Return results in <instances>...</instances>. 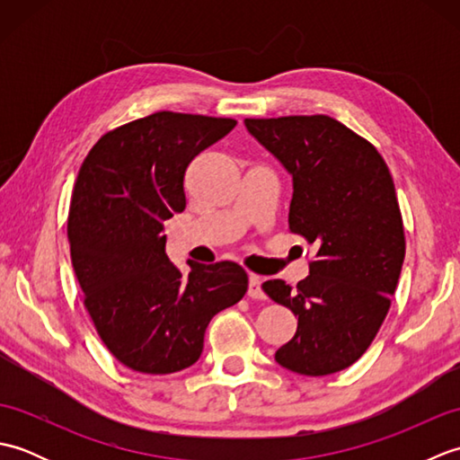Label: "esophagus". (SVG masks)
I'll return each instance as SVG.
<instances>
[{
  "label": "esophagus",
  "instance_id": "obj_1",
  "mask_svg": "<svg viewBox=\"0 0 460 460\" xmlns=\"http://www.w3.org/2000/svg\"><path fill=\"white\" fill-rule=\"evenodd\" d=\"M262 280H261V277H257V275H251L249 277V290H247V295L251 296V298H265V290H262Z\"/></svg>",
  "mask_w": 460,
  "mask_h": 460
}]
</instances>
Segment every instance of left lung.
Listing matches in <instances>:
<instances>
[{
    "label": "left lung",
    "instance_id": "1",
    "mask_svg": "<svg viewBox=\"0 0 460 460\" xmlns=\"http://www.w3.org/2000/svg\"><path fill=\"white\" fill-rule=\"evenodd\" d=\"M245 126L292 175L288 229L314 247L296 288L280 279L262 285L298 318L275 359L300 376L336 374L374 341L402 275L405 235L392 173L366 138L324 114Z\"/></svg>",
    "mask_w": 460,
    "mask_h": 460
}]
</instances>
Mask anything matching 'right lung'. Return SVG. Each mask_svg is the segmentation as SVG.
<instances>
[{
    "label": "right lung",
    "instance_id": "add662e5",
    "mask_svg": "<svg viewBox=\"0 0 460 460\" xmlns=\"http://www.w3.org/2000/svg\"><path fill=\"white\" fill-rule=\"evenodd\" d=\"M237 120L154 112L106 132L76 175L66 235L84 308L111 354L140 374L193 366L209 320L245 296L237 262H190L165 255L164 221L185 209L191 160Z\"/></svg>",
    "mask_w": 460,
    "mask_h": 460
}]
</instances>
